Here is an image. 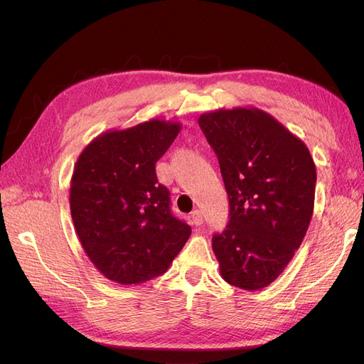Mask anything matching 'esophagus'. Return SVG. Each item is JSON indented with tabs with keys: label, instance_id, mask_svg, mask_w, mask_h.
Masks as SVG:
<instances>
[{
	"label": "esophagus",
	"instance_id": "34e87169",
	"mask_svg": "<svg viewBox=\"0 0 364 364\" xmlns=\"http://www.w3.org/2000/svg\"><path fill=\"white\" fill-rule=\"evenodd\" d=\"M191 218H193V223L196 226H202L203 225V213L200 209H196V211L191 213Z\"/></svg>",
	"mask_w": 364,
	"mask_h": 364
}]
</instances>
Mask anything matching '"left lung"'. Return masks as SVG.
Returning a JSON list of instances; mask_svg holds the SVG:
<instances>
[{"label":"left lung","instance_id":"8db88e82","mask_svg":"<svg viewBox=\"0 0 364 364\" xmlns=\"http://www.w3.org/2000/svg\"><path fill=\"white\" fill-rule=\"evenodd\" d=\"M199 126L215 151L229 223L213 237L222 278L261 290L294 257L314 209L316 167L304 142L257 107L217 109Z\"/></svg>","mask_w":364,"mask_h":364}]
</instances>
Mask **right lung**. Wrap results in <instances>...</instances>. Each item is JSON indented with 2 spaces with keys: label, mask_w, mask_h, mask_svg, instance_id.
I'll list each match as a JSON object with an SVG mask.
<instances>
[{
  "label": "right lung",
  "mask_w": 364,
  "mask_h": 364,
  "mask_svg": "<svg viewBox=\"0 0 364 364\" xmlns=\"http://www.w3.org/2000/svg\"><path fill=\"white\" fill-rule=\"evenodd\" d=\"M182 126L153 118L94 138L74 165L71 217L83 250L103 277L146 282L170 267L191 228L170 209L155 165Z\"/></svg>",
  "instance_id": "obj_1"
}]
</instances>
